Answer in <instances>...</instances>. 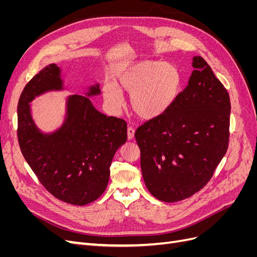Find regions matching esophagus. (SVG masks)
Returning <instances> with one entry per match:
<instances>
[{
    "mask_svg": "<svg viewBox=\"0 0 257 257\" xmlns=\"http://www.w3.org/2000/svg\"><path fill=\"white\" fill-rule=\"evenodd\" d=\"M134 136H135V130H134V127L128 126L127 127V138H128V141H132V139L134 138Z\"/></svg>",
    "mask_w": 257,
    "mask_h": 257,
    "instance_id": "1",
    "label": "esophagus"
}]
</instances>
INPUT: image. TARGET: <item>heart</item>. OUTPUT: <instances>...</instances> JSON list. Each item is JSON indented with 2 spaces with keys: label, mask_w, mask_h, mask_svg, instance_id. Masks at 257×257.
I'll list each match as a JSON object with an SVG mask.
<instances>
[{
  "label": "heart",
  "mask_w": 257,
  "mask_h": 257,
  "mask_svg": "<svg viewBox=\"0 0 257 257\" xmlns=\"http://www.w3.org/2000/svg\"><path fill=\"white\" fill-rule=\"evenodd\" d=\"M182 84V74L175 64L141 61L124 67L116 76L115 83H106L103 95L113 108H120L123 104L121 92L128 93L132 109L141 118L151 120L172 108Z\"/></svg>",
  "instance_id": "heart-1"
}]
</instances>
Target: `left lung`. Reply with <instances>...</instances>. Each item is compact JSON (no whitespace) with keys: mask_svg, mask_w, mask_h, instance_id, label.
I'll use <instances>...</instances> for the list:
<instances>
[{"mask_svg":"<svg viewBox=\"0 0 257 257\" xmlns=\"http://www.w3.org/2000/svg\"><path fill=\"white\" fill-rule=\"evenodd\" d=\"M170 109L135 132L147 189L165 203L194 195L208 183L228 148L227 90L201 57Z\"/></svg>","mask_w":257,"mask_h":257,"instance_id":"left-lung-1","label":"left lung"}]
</instances>
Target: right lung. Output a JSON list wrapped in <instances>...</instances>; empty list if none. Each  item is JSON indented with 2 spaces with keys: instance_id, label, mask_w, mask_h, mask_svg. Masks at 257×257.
<instances>
[{
  "instance_id": "right-lung-1",
  "label": "right lung",
  "mask_w": 257,
  "mask_h": 257,
  "mask_svg": "<svg viewBox=\"0 0 257 257\" xmlns=\"http://www.w3.org/2000/svg\"><path fill=\"white\" fill-rule=\"evenodd\" d=\"M60 90L63 80L56 64L44 67L27 83L18 103V142L46 190L64 203L84 206L106 190L113 155L127 139V125L93 106L89 97L100 94L96 83L89 87L87 96H68L63 124L43 133L32 118L30 103L46 92Z\"/></svg>"
}]
</instances>
